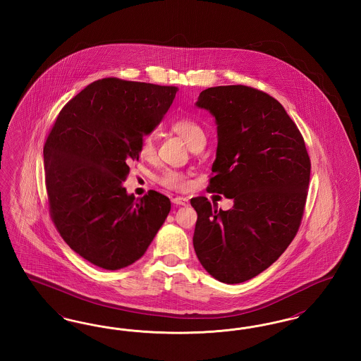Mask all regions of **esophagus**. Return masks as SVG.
Masks as SVG:
<instances>
[{"label": "esophagus", "mask_w": 361, "mask_h": 361, "mask_svg": "<svg viewBox=\"0 0 361 361\" xmlns=\"http://www.w3.org/2000/svg\"><path fill=\"white\" fill-rule=\"evenodd\" d=\"M173 203L176 204V206H188V199L187 197H181V196H177V197H174L172 200Z\"/></svg>", "instance_id": "1"}]
</instances>
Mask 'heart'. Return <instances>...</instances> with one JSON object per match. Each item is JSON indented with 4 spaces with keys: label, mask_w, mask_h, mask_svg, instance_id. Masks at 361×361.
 I'll use <instances>...</instances> for the list:
<instances>
[{
    "label": "heart",
    "mask_w": 361,
    "mask_h": 361,
    "mask_svg": "<svg viewBox=\"0 0 361 361\" xmlns=\"http://www.w3.org/2000/svg\"><path fill=\"white\" fill-rule=\"evenodd\" d=\"M171 128L176 134L183 137L189 147L195 146L196 143L206 140V134L203 127L189 116H178L171 121ZM137 152L142 158H153L155 154L154 137L150 134L142 135L137 143ZM159 183L166 188L174 190H185L189 187V177L185 173L168 169L159 176Z\"/></svg>",
    "instance_id": "obj_1"
}]
</instances>
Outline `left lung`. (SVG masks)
<instances>
[{
  "label": "left lung",
  "instance_id": "1",
  "mask_svg": "<svg viewBox=\"0 0 361 361\" xmlns=\"http://www.w3.org/2000/svg\"><path fill=\"white\" fill-rule=\"evenodd\" d=\"M196 105L218 124L208 192L234 200L218 209L204 196L193 247L216 280L243 283L269 268L295 238L303 218L311 162L296 124L268 93L245 85L208 87Z\"/></svg>",
  "mask_w": 361,
  "mask_h": 361
}]
</instances>
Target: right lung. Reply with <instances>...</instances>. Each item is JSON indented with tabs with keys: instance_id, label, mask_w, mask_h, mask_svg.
<instances>
[{
	"instance_id": "obj_1",
	"label": "right lung",
	"mask_w": 361,
	"mask_h": 361,
	"mask_svg": "<svg viewBox=\"0 0 361 361\" xmlns=\"http://www.w3.org/2000/svg\"><path fill=\"white\" fill-rule=\"evenodd\" d=\"M176 86L103 78L59 112L43 147L52 222L70 247L108 271L145 255L164 224L171 200L149 190L128 195V164L137 143L172 105Z\"/></svg>"
}]
</instances>
